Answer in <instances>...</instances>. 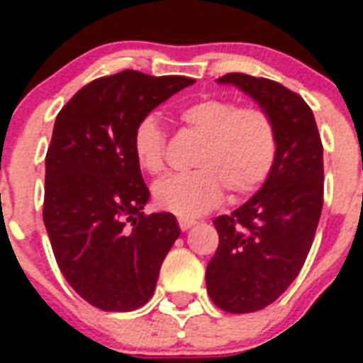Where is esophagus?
<instances>
[{
    "label": "esophagus",
    "mask_w": 363,
    "mask_h": 363,
    "mask_svg": "<svg viewBox=\"0 0 363 363\" xmlns=\"http://www.w3.org/2000/svg\"><path fill=\"white\" fill-rule=\"evenodd\" d=\"M194 223H196V220H192V218H178V225H179V229H182V230L191 229Z\"/></svg>",
    "instance_id": "1"
}]
</instances>
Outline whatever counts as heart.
<instances>
[{
  "label": "heart",
  "mask_w": 363,
  "mask_h": 363,
  "mask_svg": "<svg viewBox=\"0 0 363 363\" xmlns=\"http://www.w3.org/2000/svg\"><path fill=\"white\" fill-rule=\"evenodd\" d=\"M179 120L201 136L196 171L178 172L154 185L160 209L182 218H196L223 200L225 189L234 198L252 194L271 174L278 138L271 114L256 105L238 107L233 99H200L179 111ZM167 133L149 114L134 127L133 152L138 165L158 174L165 165Z\"/></svg>",
  "instance_id": "b5f03b06"
}]
</instances>
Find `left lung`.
Instances as JSON below:
<instances>
[{"label":"left lung","mask_w":363,"mask_h":363,"mask_svg":"<svg viewBox=\"0 0 363 363\" xmlns=\"http://www.w3.org/2000/svg\"><path fill=\"white\" fill-rule=\"evenodd\" d=\"M218 83L238 86L271 114L274 167L249 201L214 220L220 236L205 281L214 306L252 313L285 293L303 267L323 205V147L313 111L296 92L267 78L230 72Z\"/></svg>","instance_id":"8db88e82"}]
</instances>
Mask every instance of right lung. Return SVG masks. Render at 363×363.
I'll list each match as a JSON object with an SVG mask.
<instances>
[{"label": "right lung", "instance_id": "right-lung-1", "mask_svg": "<svg viewBox=\"0 0 363 363\" xmlns=\"http://www.w3.org/2000/svg\"><path fill=\"white\" fill-rule=\"evenodd\" d=\"M192 83L123 70L79 89L57 114L45 158L43 221L62 274L98 309L145 306L179 236L174 214H143L149 189L133 133Z\"/></svg>", "mask_w": 363, "mask_h": 363}]
</instances>
